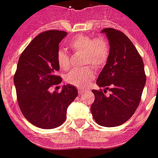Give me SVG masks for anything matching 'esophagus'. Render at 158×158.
<instances>
[{
  "instance_id": "esophagus-1",
  "label": "esophagus",
  "mask_w": 158,
  "mask_h": 158,
  "mask_svg": "<svg viewBox=\"0 0 158 158\" xmlns=\"http://www.w3.org/2000/svg\"><path fill=\"white\" fill-rule=\"evenodd\" d=\"M78 90H79V95H82V94H83L84 93L86 92V89H78Z\"/></svg>"
}]
</instances>
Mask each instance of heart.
Instances as JSON below:
<instances>
[{"label":"heart","instance_id":"obj_1","mask_svg":"<svg viewBox=\"0 0 158 158\" xmlns=\"http://www.w3.org/2000/svg\"><path fill=\"white\" fill-rule=\"evenodd\" d=\"M69 48L74 52L83 53V62L85 64L90 63L97 68L106 64L110 54L108 43L102 37L94 38L86 35H79L69 43ZM57 61L59 67L63 70H67L70 66L69 54L63 49L57 51ZM94 78L93 68L86 67L69 72L66 80L75 86L84 87L87 86Z\"/></svg>","mask_w":158,"mask_h":158}]
</instances>
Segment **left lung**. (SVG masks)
<instances>
[{
	"label": "left lung",
	"instance_id": "1",
	"mask_svg": "<svg viewBox=\"0 0 158 158\" xmlns=\"http://www.w3.org/2000/svg\"><path fill=\"white\" fill-rule=\"evenodd\" d=\"M110 45L108 60L97 79L104 90L93 89L95 100L90 110L100 126L114 127L127 122L135 113L146 84L143 59L130 40L119 30L107 28ZM109 90L108 96L105 94Z\"/></svg>",
	"mask_w": 158,
	"mask_h": 158
}]
</instances>
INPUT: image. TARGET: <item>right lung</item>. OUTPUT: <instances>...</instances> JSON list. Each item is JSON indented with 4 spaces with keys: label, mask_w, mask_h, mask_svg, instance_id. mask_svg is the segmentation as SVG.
<instances>
[{
    "label": "right lung",
    "mask_w": 158,
    "mask_h": 158,
    "mask_svg": "<svg viewBox=\"0 0 158 158\" xmlns=\"http://www.w3.org/2000/svg\"><path fill=\"white\" fill-rule=\"evenodd\" d=\"M64 31L42 32L31 41L20 55L14 76L19 106L24 117L41 129H51L62 125L69 104L78 90L68 84L60 93L50 92L62 79L57 76L59 43L66 36Z\"/></svg>",
    "instance_id": "right-lung-1"
}]
</instances>
